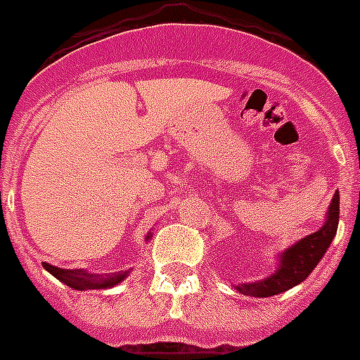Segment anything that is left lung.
Instances as JSON below:
<instances>
[{
  "mask_svg": "<svg viewBox=\"0 0 360 360\" xmlns=\"http://www.w3.org/2000/svg\"><path fill=\"white\" fill-rule=\"evenodd\" d=\"M338 217H340V196L336 192L330 202L327 222L321 230L290 246L280 256L276 273L263 278L262 282L240 284L237 290L250 297H273L282 291H288L293 285L301 284L302 280L312 273L314 267L318 265L319 259L323 257L329 245L333 243V237L336 236V228H338Z\"/></svg>",
  "mask_w": 360,
  "mask_h": 360,
  "instance_id": "left-lung-1",
  "label": "left lung"
}]
</instances>
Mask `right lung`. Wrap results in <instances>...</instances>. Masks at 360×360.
Instances as JSON below:
<instances>
[{
  "instance_id": "right-lung-1",
  "label": "right lung",
  "mask_w": 360,
  "mask_h": 360,
  "mask_svg": "<svg viewBox=\"0 0 360 360\" xmlns=\"http://www.w3.org/2000/svg\"><path fill=\"white\" fill-rule=\"evenodd\" d=\"M42 267L46 269L50 274H53L58 280H61L63 284L72 288V290H97V288L98 290H106V288L120 284L121 280L129 274V271H124V273H115L112 276H98V274L78 271V269L53 267L50 263H42Z\"/></svg>"
}]
</instances>
